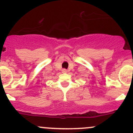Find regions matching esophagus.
Listing matches in <instances>:
<instances>
[{
	"mask_svg": "<svg viewBox=\"0 0 133 133\" xmlns=\"http://www.w3.org/2000/svg\"><path fill=\"white\" fill-rule=\"evenodd\" d=\"M62 72H67V70L65 69H63L62 70Z\"/></svg>",
	"mask_w": 133,
	"mask_h": 133,
	"instance_id": "obj_1",
	"label": "esophagus"
}]
</instances>
